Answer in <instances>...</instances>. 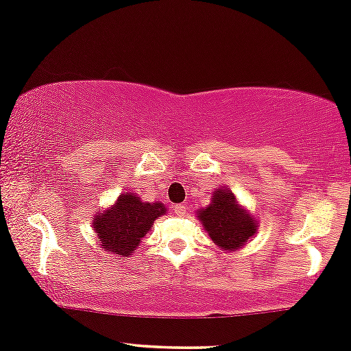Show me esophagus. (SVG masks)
Masks as SVG:
<instances>
[{
    "instance_id": "1",
    "label": "esophagus",
    "mask_w": 351,
    "mask_h": 351,
    "mask_svg": "<svg viewBox=\"0 0 351 351\" xmlns=\"http://www.w3.org/2000/svg\"><path fill=\"white\" fill-rule=\"evenodd\" d=\"M186 205H176L175 206V211H176V215H180V217H183L184 213H186Z\"/></svg>"
}]
</instances>
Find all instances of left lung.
I'll list each match as a JSON object with an SVG mask.
<instances>
[{
    "mask_svg": "<svg viewBox=\"0 0 351 351\" xmlns=\"http://www.w3.org/2000/svg\"><path fill=\"white\" fill-rule=\"evenodd\" d=\"M199 221L211 240L223 250L241 248L256 232L255 218L238 206L234 196L228 190H217L213 195V203L198 213Z\"/></svg>",
    "mask_w": 351,
    "mask_h": 351,
    "instance_id": "1",
    "label": "left lung"
}]
</instances>
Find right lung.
<instances>
[{"label":"right lung","instance_id":"add662e5","mask_svg":"<svg viewBox=\"0 0 351 351\" xmlns=\"http://www.w3.org/2000/svg\"><path fill=\"white\" fill-rule=\"evenodd\" d=\"M161 203H143L136 195H119L117 205L95 218L93 228L101 248L128 256L140 245L158 217L165 213Z\"/></svg>","mask_w":351,"mask_h":351}]
</instances>
